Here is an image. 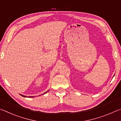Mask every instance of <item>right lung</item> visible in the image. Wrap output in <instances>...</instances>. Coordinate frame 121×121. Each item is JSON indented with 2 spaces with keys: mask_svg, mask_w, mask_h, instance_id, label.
<instances>
[{
  "mask_svg": "<svg viewBox=\"0 0 121 121\" xmlns=\"http://www.w3.org/2000/svg\"><path fill=\"white\" fill-rule=\"evenodd\" d=\"M49 91V90H48L47 91V92H44V94H43V95L44 94H46V93H47V92H48ZM21 96H23V97H26V96H23V95H21Z\"/></svg>",
  "mask_w": 121,
  "mask_h": 121,
  "instance_id": "1",
  "label": "right lung"
}]
</instances>
